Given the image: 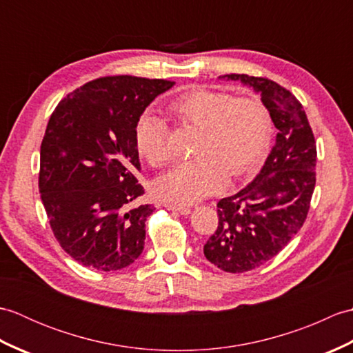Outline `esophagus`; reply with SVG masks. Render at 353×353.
I'll return each mask as SVG.
<instances>
[{
    "label": "esophagus",
    "instance_id": "obj_1",
    "mask_svg": "<svg viewBox=\"0 0 353 353\" xmlns=\"http://www.w3.org/2000/svg\"><path fill=\"white\" fill-rule=\"evenodd\" d=\"M163 206L167 208L168 211H176V212L182 214V215H186V214L191 212V208L186 206V205H176V203H170V201H165Z\"/></svg>",
    "mask_w": 353,
    "mask_h": 353
}]
</instances>
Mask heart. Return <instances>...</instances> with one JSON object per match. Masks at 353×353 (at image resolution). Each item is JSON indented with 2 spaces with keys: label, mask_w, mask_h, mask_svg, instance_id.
<instances>
[{
  "label": "heart",
  "mask_w": 353,
  "mask_h": 353,
  "mask_svg": "<svg viewBox=\"0 0 353 353\" xmlns=\"http://www.w3.org/2000/svg\"><path fill=\"white\" fill-rule=\"evenodd\" d=\"M183 123L201 129L194 154L154 182L157 196L176 203H194L223 188L228 177L238 179L264 161L272 142L273 123L258 97H234L224 91L194 88L168 106ZM134 139L139 154L163 167L172 159L167 119L145 112L138 119Z\"/></svg>",
  "instance_id": "heart-1"
}]
</instances>
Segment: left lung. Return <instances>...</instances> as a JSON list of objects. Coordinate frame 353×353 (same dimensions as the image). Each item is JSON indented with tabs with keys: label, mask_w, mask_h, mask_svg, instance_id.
<instances>
[{
	"label": "left lung",
	"mask_w": 353,
	"mask_h": 353,
	"mask_svg": "<svg viewBox=\"0 0 353 353\" xmlns=\"http://www.w3.org/2000/svg\"><path fill=\"white\" fill-rule=\"evenodd\" d=\"M261 92L277 129L264 167L235 196L221 199L219 228L203 253L228 273H244L274 258L297 234L316 188L317 147L303 106L288 89L265 77L226 74Z\"/></svg>",
	"instance_id": "1"
}]
</instances>
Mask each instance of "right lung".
I'll return each mask as SVG.
<instances>
[{
    "instance_id": "obj_1",
    "label": "right lung",
    "mask_w": 353,
    "mask_h": 353,
    "mask_svg": "<svg viewBox=\"0 0 353 353\" xmlns=\"http://www.w3.org/2000/svg\"><path fill=\"white\" fill-rule=\"evenodd\" d=\"M174 85L162 79L109 76L68 94L50 117L41 144L39 192L52 234L79 264L115 272L144 250L152 205L134 139L138 119Z\"/></svg>"
}]
</instances>
